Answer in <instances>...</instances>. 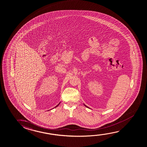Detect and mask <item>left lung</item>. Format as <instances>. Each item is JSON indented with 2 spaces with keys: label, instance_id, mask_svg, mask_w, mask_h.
I'll use <instances>...</instances> for the list:
<instances>
[{
  "label": "left lung",
  "instance_id": "1",
  "mask_svg": "<svg viewBox=\"0 0 147 147\" xmlns=\"http://www.w3.org/2000/svg\"><path fill=\"white\" fill-rule=\"evenodd\" d=\"M84 106H85L86 107H87V108H88V107L86 106V105H85L84 104Z\"/></svg>",
  "mask_w": 147,
  "mask_h": 147
}]
</instances>
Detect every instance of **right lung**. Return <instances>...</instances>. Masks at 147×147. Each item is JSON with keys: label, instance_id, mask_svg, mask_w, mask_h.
Returning a JSON list of instances; mask_svg holds the SVG:
<instances>
[{"label": "right lung", "instance_id": "obj_1", "mask_svg": "<svg viewBox=\"0 0 147 147\" xmlns=\"http://www.w3.org/2000/svg\"><path fill=\"white\" fill-rule=\"evenodd\" d=\"M59 104L57 105V106L55 107H57L58 106H59Z\"/></svg>", "mask_w": 147, "mask_h": 147}]
</instances>
